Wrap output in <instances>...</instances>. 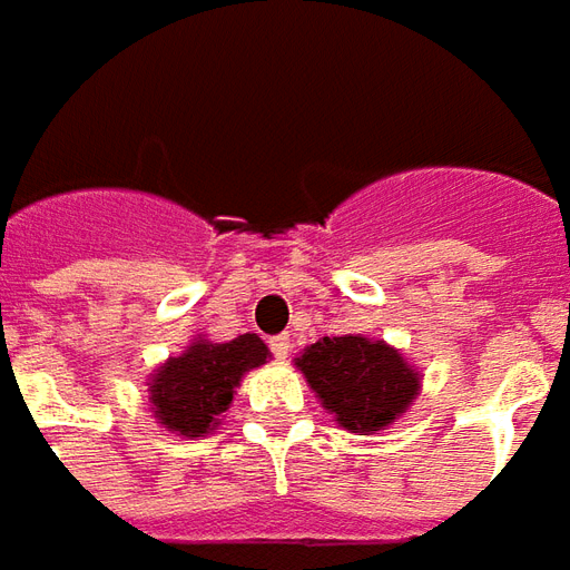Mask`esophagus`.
Listing matches in <instances>:
<instances>
[{
	"label": "esophagus",
	"mask_w": 570,
	"mask_h": 570,
	"mask_svg": "<svg viewBox=\"0 0 570 570\" xmlns=\"http://www.w3.org/2000/svg\"><path fill=\"white\" fill-rule=\"evenodd\" d=\"M269 348H273V355L279 361H285L291 355V336L288 334H279L269 340Z\"/></svg>",
	"instance_id": "esophagus-1"
}]
</instances>
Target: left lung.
<instances>
[{"instance_id":"8db88e82","label":"left lung","mask_w":570,"mask_h":570,"mask_svg":"<svg viewBox=\"0 0 570 570\" xmlns=\"http://www.w3.org/2000/svg\"><path fill=\"white\" fill-rule=\"evenodd\" d=\"M294 364L336 425L352 434L385 431L422 392V373L404 352L364 334L322 336Z\"/></svg>"}]
</instances>
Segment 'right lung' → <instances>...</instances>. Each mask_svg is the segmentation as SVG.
Masks as SVG:
<instances>
[{
  "instance_id": "right-lung-1",
  "label": "right lung",
  "mask_w": 570,
  "mask_h": 570,
  "mask_svg": "<svg viewBox=\"0 0 570 570\" xmlns=\"http://www.w3.org/2000/svg\"><path fill=\"white\" fill-rule=\"evenodd\" d=\"M267 361L269 348L257 334H239L227 343L197 334L185 352L169 355L148 376V406L157 425L176 438H206L222 425L245 373Z\"/></svg>"
}]
</instances>
